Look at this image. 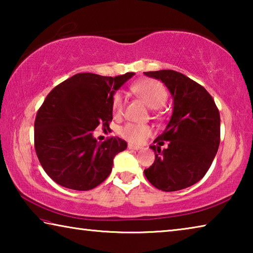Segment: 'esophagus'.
Returning <instances> with one entry per match:
<instances>
[{
	"label": "esophagus",
	"mask_w": 253,
	"mask_h": 253,
	"mask_svg": "<svg viewBox=\"0 0 253 253\" xmlns=\"http://www.w3.org/2000/svg\"><path fill=\"white\" fill-rule=\"evenodd\" d=\"M128 148L129 149H135V151H138V149H140L142 147L138 146V145H134V144H128Z\"/></svg>",
	"instance_id": "esophagus-1"
}]
</instances>
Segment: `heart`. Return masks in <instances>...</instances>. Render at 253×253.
Listing matches in <instances>:
<instances>
[{
  "label": "heart",
  "mask_w": 253,
  "mask_h": 253,
  "mask_svg": "<svg viewBox=\"0 0 253 253\" xmlns=\"http://www.w3.org/2000/svg\"><path fill=\"white\" fill-rule=\"evenodd\" d=\"M134 91L145 104L151 108H160L169 98V91L161 81L155 79H143L132 84ZM111 108L116 116H121L124 111V97L121 92L114 93L111 99ZM153 129L146 124L128 123L119 129L123 138L134 144H140L152 135Z\"/></svg>",
  "instance_id": "1"
}]
</instances>
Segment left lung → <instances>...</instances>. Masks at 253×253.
<instances>
[{"label":"left lung","instance_id":"8db88e82","mask_svg":"<svg viewBox=\"0 0 253 253\" xmlns=\"http://www.w3.org/2000/svg\"><path fill=\"white\" fill-rule=\"evenodd\" d=\"M162 80L173 96L174 109L162 135L154 140L168 149L155 151L154 164L144 170L158 190L179 191L193 185L208 172L220 145V113L212 96L203 85L181 72L158 70L144 72Z\"/></svg>","mask_w":253,"mask_h":253}]
</instances>
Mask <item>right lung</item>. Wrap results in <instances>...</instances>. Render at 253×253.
I'll list each match as a JSON object with an SVG mask.
<instances>
[{
	"mask_svg": "<svg viewBox=\"0 0 253 253\" xmlns=\"http://www.w3.org/2000/svg\"><path fill=\"white\" fill-rule=\"evenodd\" d=\"M134 75L77 74L48 93L34 122V148L45 173L59 185L88 191L109 176L114 157L127 143L110 137L99 144L92 131L99 125L109 127L114 93Z\"/></svg>",
	"mask_w": 253,
	"mask_h": 253,
	"instance_id": "right-lung-1",
	"label": "right lung"
}]
</instances>
